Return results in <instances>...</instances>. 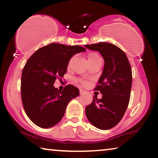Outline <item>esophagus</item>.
Segmentation results:
<instances>
[{"label": "esophagus", "mask_w": 158, "mask_h": 158, "mask_svg": "<svg viewBox=\"0 0 158 158\" xmlns=\"http://www.w3.org/2000/svg\"><path fill=\"white\" fill-rule=\"evenodd\" d=\"M85 91L84 90H83V89L80 90V94H81V95H83L84 94H85Z\"/></svg>", "instance_id": "1"}]
</instances>
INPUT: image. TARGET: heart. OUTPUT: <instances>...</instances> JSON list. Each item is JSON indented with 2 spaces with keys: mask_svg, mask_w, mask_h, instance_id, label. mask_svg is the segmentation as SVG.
I'll use <instances>...</instances> for the list:
<instances>
[{
  "mask_svg": "<svg viewBox=\"0 0 158 158\" xmlns=\"http://www.w3.org/2000/svg\"><path fill=\"white\" fill-rule=\"evenodd\" d=\"M73 57L70 59V63L73 61ZM88 63H91V62H96V61H97V60H100L102 59H101V57L99 56L98 54H97L96 52H92V53H90L89 55H88ZM80 81H81L83 84H85V83H86L85 81H83V80H80Z\"/></svg>",
  "mask_w": 158,
  "mask_h": 158,
  "instance_id": "b5f03b06",
  "label": "heart"
}]
</instances>
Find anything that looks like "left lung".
Returning <instances> with one entry per match:
<instances>
[{"label": "left lung", "mask_w": 158, "mask_h": 158, "mask_svg": "<svg viewBox=\"0 0 158 158\" xmlns=\"http://www.w3.org/2000/svg\"><path fill=\"white\" fill-rule=\"evenodd\" d=\"M87 49L99 52L104 60L102 75L95 90L103 95L94 97L85 108L88 119L96 128L106 130L120 122L130 99L132 73L126 54L116 45L108 42L85 45Z\"/></svg>", "instance_id": "8db88e82"}]
</instances>
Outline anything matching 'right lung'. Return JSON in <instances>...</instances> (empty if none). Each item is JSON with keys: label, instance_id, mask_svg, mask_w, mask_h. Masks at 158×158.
<instances>
[{"label": "right lung", "instance_id": "obj_1", "mask_svg": "<svg viewBox=\"0 0 158 158\" xmlns=\"http://www.w3.org/2000/svg\"><path fill=\"white\" fill-rule=\"evenodd\" d=\"M86 49L78 45L52 43L39 49L26 62L22 70L21 99L30 120L41 128H49L60 122L68 103L80 95L72 85L60 90L54 87L62 77L71 57Z\"/></svg>", "mask_w": 158, "mask_h": 158}]
</instances>
